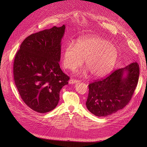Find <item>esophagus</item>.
I'll list each match as a JSON object with an SVG mask.
<instances>
[{
  "label": "esophagus",
  "instance_id": "1",
  "mask_svg": "<svg viewBox=\"0 0 147 147\" xmlns=\"http://www.w3.org/2000/svg\"><path fill=\"white\" fill-rule=\"evenodd\" d=\"M78 82H80V81L75 80V79H71L69 80V84H75V83H77Z\"/></svg>",
  "mask_w": 147,
  "mask_h": 147
}]
</instances>
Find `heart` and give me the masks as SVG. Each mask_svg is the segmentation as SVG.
<instances>
[{"instance_id": "obj_1", "label": "heart", "mask_w": 147, "mask_h": 147, "mask_svg": "<svg viewBox=\"0 0 147 147\" xmlns=\"http://www.w3.org/2000/svg\"><path fill=\"white\" fill-rule=\"evenodd\" d=\"M118 56L116 47L98 36L79 39L76 45L69 43L62 55V65L66 69L74 70L81 66L84 59L87 67L77 74L87 76L89 72L94 77L107 75L113 69Z\"/></svg>"}]
</instances>
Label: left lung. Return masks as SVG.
I'll use <instances>...</instances> for the list:
<instances>
[{
    "mask_svg": "<svg viewBox=\"0 0 147 147\" xmlns=\"http://www.w3.org/2000/svg\"><path fill=\"white\" fill-rule=\"evenodd\" d=\"M139 73V66L134 62L90 84L86 102L88 111L96 116L106 117L122 109L131 98Z\"/></svg>",
    "mask_w": 147,
    "mask_h": 147,
    "instance_id": "8db88e82",
    "label": "left lung"
}]
</instances>
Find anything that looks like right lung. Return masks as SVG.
<instances>
[{
  "mask_svg": "<svg viewBox=\"0 0 147 147\" xmlns=\"http://www.w3.org/2000/svg\"><path fill=\"white\" fill-rule=\"evenodd\" d=\"M65 28V25L55 26L31 34L24 40L15 56L16 86L27 105L40 113L56 107L60 90L69 83V77L59 64Z\"/></svg>",
  "mask_w": 147,
  "mask_h": 147,
  "instance_id": "add662e5",
  "label": "right lung"
}]
</instances>
